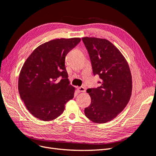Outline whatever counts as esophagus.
I'll return each instance as SVG.
<instances>
[{"label": "esophagus", "instance_id": "1", "mask_svg": "<svg viewBox=\"0 0 156 156\" xmlns=\"http://www.w3.org/2000/svg\"><path fill=\"white\" fill-rule=\"evenodd\" d=\"M77 90H78L79 92H86L85 88H84V87H83L77 88Z\"/></svg>", "mask_w": 156, "mask_h": 156}]
</instances>
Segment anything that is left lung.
Here are the masks:
<instances>
[{"instance_id": "left-lung-1", "label": "left lung", "mask_w": 156, "mask_h": 156, "mask_svg": "<svg viewBox=\"0 0 156 156\" xmlns=\"http://www.w3.org/2000/svg\"><path fill=\"white\" fill-rule=\"evenodd\" d=\"M90 58L94 76L101 79L100 87L88 88L91 104L84 109L90 120L96 123L112 121L130 101L132 80L125 58L109 41L95 37H83Z\"/></svg>"}]
</instances>
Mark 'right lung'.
Returning a JSON list of instances; mask_svg holds the SVG:
<instances>
[{"mask_svg": "<svg viewBox=\"0 0 156 156\" xmlns=\"http://www.w3.org/2000/svg\"><path fill=\"white\" fill-rule=\"evenodd\" d=\"M80 41V38H62L46 42L35 49L23 64L19 92L26 108L37 119H56L73 98L75 88L69 84L65 58Z\"/></svg>", "mask_w": 156, "mask_h": 156, "instance_id": "add662e5", "label": "right lung"}]
</instances>
